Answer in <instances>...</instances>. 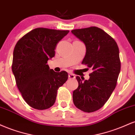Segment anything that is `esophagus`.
<instances>
[{"label":"esophagus","mask_w":135,"mask_h":135,"mask_svg":"<svg viewBox=\"0 0 135 135\" xmlns=\"http://www.w3.org/2000/svg\"><path fill=\"white\" fill-rule=\"evenodd\" d=\"M75 78V75H74V74H69V79H74Z\"/></svg>","instance_id":"esophagus-1"}]
</instances>
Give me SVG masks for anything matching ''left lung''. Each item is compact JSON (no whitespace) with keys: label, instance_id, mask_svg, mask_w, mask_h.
Segmentation results:
<instances>
[{"label":"left lung","instance_id":"obj_1","mask_svg":"<svg viewBox=\"0 0 135 135\" xmlns=\"http://www.w3.org/2000/svg\"><path fill=\"white\" fill-rule=\"evenodd\" d=\"M71 32L86 46L82 63L93 70L89 79L84 82L76 77L79 86L73 92V102L80 110L93 112L105 105L117 84L120 70L119 47L115 40L100 28L75 29Z\"/></svg>","mask_w":135,"mask_h":135}]
</instances>
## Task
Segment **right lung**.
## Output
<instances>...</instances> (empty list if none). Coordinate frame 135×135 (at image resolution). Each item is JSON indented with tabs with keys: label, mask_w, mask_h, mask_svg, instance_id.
Instances as JSON below:
<instances>
[{
	"label": "right lung",
	"mask_w": 135,
	"mask_h": 135,
	"mask_svg": "<svg viewBox=\"0 0 135 135\" xmlns=\"http://www.w3.org/2000/svg\"><path fill=\"white\" fill-rule=\"evenodd\" d=\"M69 32L37 28L17 42L12 71L17 87L31 107L45 110L52 107L58 88L67 80V72H55L47 63L55 56L56 44Z\"/></svg>",
	"instance_id": "1"
}]
</instances>
